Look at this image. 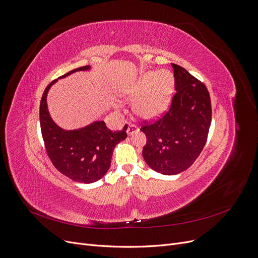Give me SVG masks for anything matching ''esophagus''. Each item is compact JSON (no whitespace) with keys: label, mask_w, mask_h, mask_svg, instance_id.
Instances as JSON below:
<instances>
[{"label":"esophagus","mask_w":258,"mask_h":258,"mask_svg":"<svg viewBox=\"0 0 258 258\" xmlns=\"http://www.w3.org/2000/svg\"><path fill=\"white\" fill-rule=\"evenodd\" d=\"M139 129H138V127L136 126V124H134V123H129V126H128V129H127V134H128V136H132L135 134L136 131H138Z\"/></svg>","instance_id":"obj_1"}]
</instances>
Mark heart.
Returning <instances> with one entry per match:
<instances>
[{
    "mask_svg": "<svg viewBox=\"0 0 258 258\" xmlns=\"http://www.w3.org/2000/svg\"><path fill=\"white\" fill-rule=\"evenodd\" d=\"M173 85V76L168 71L147 72L123 91V97L128 101L137 98L135 113L142 118L152 119L166 110Z\"/></svg>",
    "mask_w": 258,
    "mask_h": 258,
    "instance_id": "b5f03b06",
    "label": "heart"
}]
</instances>
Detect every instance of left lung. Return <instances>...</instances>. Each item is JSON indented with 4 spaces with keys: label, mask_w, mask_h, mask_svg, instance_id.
Here are the masks:
<instances>
[{
    "label": "left lung",
    "mask_w": 258,
    "mask_h": 258,
    "mask_svg": "<svg viewBox=\"0 0 258 258\" xmlns=\"http://www.w3.org/2000/svg\"><path fill=\"white\" fill-rule=\"evenodd\" d=\"M175 93L169 111L145 122L143 158L156 172L173 175L188 169L206 145L212 119L209 91L204 83L172 63Z\"/></svg>",
    "instance_id": "left-lung-1"
}]
</instances>
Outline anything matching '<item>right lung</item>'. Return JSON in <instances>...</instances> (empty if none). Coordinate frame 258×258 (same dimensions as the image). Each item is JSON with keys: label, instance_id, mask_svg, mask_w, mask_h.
Returning <instances> with one entry per match:
<instances>
[{"label": "right lung", "instance_id": "1", "mask_svg": "<svg viewBox=\"0 0 258 258\" xmlns=\"http://www.w3.org/2000/svg\"><path fill=\"white\" fill-rule=\"evenodd\" d=\"M89 69V66L75 69L60 79ZM56 82L54 80L46 87L40 105V123L46 152L62 174L80 183L97 182L110 169L114 148L127 138L128 126L113 132L107 129L104 121L97 120L80 129L60 128L51 119L47 107V93Z\"/></svg>", "mask_w": 258, "mask_h": 258}]
</instances>
